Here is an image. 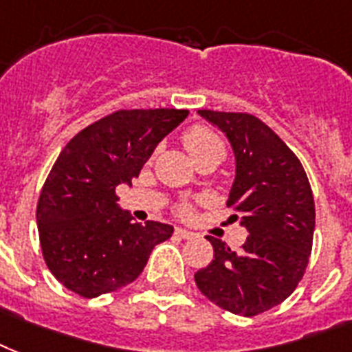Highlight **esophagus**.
I'll list each match as a JSON object with an SVG mask.
<instances>
[{
    "label": "esophagus",
    "instance_id": "obj_1",
    "mask_svg": "<svg viewBox=\"0 0 352 352\" xmlns=\"http://www.w3.org/2000/svg\"><path fill=\"white\" fill-rule=\"evenodd\" d=\"M174 233H176V235L179 236V239H185V241H187V239H195V233H192V231H187V230H182V228H178V230L174 231Z\"/></svg>",
    "mask_w": 352,
    "mask_h": 352
}]
</instances>
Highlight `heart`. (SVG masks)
I'll list each match as a JSON object with an SVG mask.
<instances>
[{
	"mask_svg": "<svg viewBox=\"0 0 352 352\" xmlns=\"http://www.w3.org/2000/svg\"><path fill=\"white\" fill-rule=\"evenodd\" d=\"M182 143H184L185 151L189 152V156L195 160V163H200L204 160H217L220 163L226 157L224 141L213 130L200 126V124L187 128L182 135ZM176 213L182 219H190L195 213V206L190 201H182L176 207Z\"/></svg>",
	"mask_w": 352,
	"mask_h": 352,
	"instance_id": "heart-1",
	"label": "heart"
}]
</instances>
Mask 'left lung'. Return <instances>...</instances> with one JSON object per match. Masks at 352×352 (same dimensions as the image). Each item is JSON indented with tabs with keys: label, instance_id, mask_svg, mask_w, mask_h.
Returning a JSON list of instances; mask_svg holds the SVG:
<instances>
[{
	"label": "left lung",
	"instance_id": "left-lung-1",
	"mask_svg": "<svg viewBox=\"0 0 352 352\" xmlns=\"http://www.w3.org/2000/svg\"><path fill=\"white\" fill-rule=\"evenodd\" d=\"M228 135L236 157L228 207L248 230L241 252L207 236L214 258L195 274L211 303L239 316L263 314L298 288L309 264L316 207L299 157L258 117L198 110Z\"/></svg>",
	"mask_w": 352,
	"mask_h": 352
}]
</instances>
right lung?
Masks as SVG:
<instances>
[{
  "label": "right lung",
  "mask_w": 352,
  "mask_h": 352,
  "mask_svg": "<svg viewBox=\"0 0 352 352\" xmlns=\"http://www.w3.org/2000/svg\"><path fill=\"white\" fill-rule=\"evenodd\" d=\"M187 110H117L89 124L64 146L36 206L43 261L80 298L116 292L139 277L173 226L133 222L117 206L119 184L138 178L156 145Z\"/></svg>",
  "instance_id": "1"
}]
</instances>
